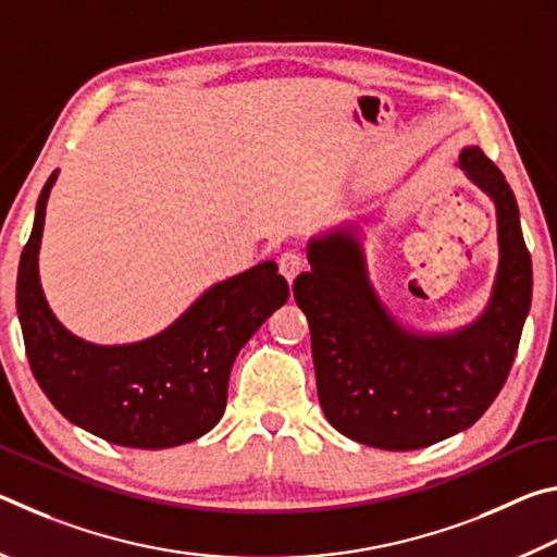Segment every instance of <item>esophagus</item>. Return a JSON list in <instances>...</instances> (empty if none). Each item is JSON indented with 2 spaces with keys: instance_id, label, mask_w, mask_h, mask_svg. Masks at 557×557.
Listing matches in <instances>:
<instances>
[{
  "instance_id": "34e87169",
  "label": "esophagus",
  "mask_w": 557,
  "mask_h": 557,
  "mask_svg": "<svg viewBox=\"0 0 557 557\" xmlns=\"http://www.w3.org/2000/svg\"><path fill=\"white\" fill-rule=\"evenodd\" d=\"M277 265H280L282 275H285V280L292 282V280H295V277L299 275L301 270H305L307 260H305V256H301L299 250H285V252H282V256L277 258Z\"/></svg>"
}]
</instances>
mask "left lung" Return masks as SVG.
I'll list each match as a JSON object with an SVG mask.
<instances>
[{
    "instance_id": "1",
    "label": "left lung",
    "mask_w": 557,
    "mask_h": 557,
    "mask_svg": "<svg viewBox=\"0 0 557 557\" xmlns=\"http://www.w3.org/2000/svg\"><path fill=\"white\" fill-rule=\"evenodd\" d=\"M459 166L496 206L498 268L484 312L449 334H418L373 289L356 225L307 245L312 270L292 285L312 332L319 403L361 445L408 451L435 445L482 418L504 388L531 309L533 268L518 203L479 147Z\"/></svg>"
}]
</instances>
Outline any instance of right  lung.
Instances as JSON below:
<instances>
[{
  "mask_svg": "<svg viewBox=\"0 0 557 557\" xmlns=\"http://www.w3.org/2000/svg\"><path fill=\"white\" fill-rule=\"evenodd\" d=\"M44 184L16 277V312L34 379L65 420L112 445L164 449L199 440L223 418L235 356L289 297L272 260L203 292L164 332L100 346L71 334L44 297Z\"/></svg>",
  "mask_w": 557,
  "mask_h": 557,
  "instance_id": "right-lung-1",
  "label": "right lung"
}]
</instances>
